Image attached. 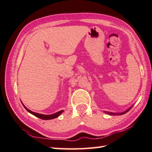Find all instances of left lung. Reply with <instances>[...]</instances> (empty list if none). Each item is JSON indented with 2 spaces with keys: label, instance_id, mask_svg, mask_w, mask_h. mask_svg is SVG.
<instances>
[{
  "label": "left lung",
  "instance_id": "obj_1",
  "mask_svg": "<svg viewBox=\"0 0 152 152\" xmlns=\"http://www.w3.org/2000/svg\"><path fill=\"white\" fill-rule=\"evenodd\" d=\"M132 106H131L130 107H129V108L128 110H126V111H124L123 112H121V113H114V112H106V111H104V112L106 113V114H109V115H122V114H126V112H128L129 110L132 108Z\"/></svg>",
  "mask_w": 152,
  "mask_h": 152
}]
</instances>
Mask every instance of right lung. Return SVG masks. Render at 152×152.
<instances>
[{"label": "right lung", "instance_id": "1", "mask_svg": "<svg viewBox=\"0 0 152 152\" xmlns=\"http://www.w3.org/2000/svg\"><path fill=\"white\" fill-rule=\"evenodd\" d=\"M22 104H23V103H22ZM23 106L24 107V108H25L29 113H30V114H32V115H35V116H37L38 118H40V119H42V120H52V119H54V118L58 117L59 115L61 114L63 112H64V110H60V111L54 113V114H50V115H45V114H38V113H36V112H32V111H31V110H28V108H27V107H26V106H24L23 104Z\"/></svg>", "mask_w": 152, "mask_h": 152}]
</instances>
